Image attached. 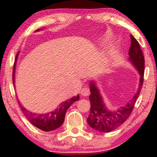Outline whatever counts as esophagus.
Wrapping results in <instances>:
<instances>
[{
  "label": "esophagus",
  "instance_id": "esophagus-1",
  "mask_svg": "<svg viewBox=\"0 0 157 157\" xmlns=\"http://www.w3.org/2000/svg\"><path fill=\"white\" fill-rule=\"evenodd\" d=\"M81 95H83V96H88L90 94V89L89 87L84 86V88H82L81 90Z\"/></svg>",
  "mask_w": 157,
  "mask_h": 157
}]
</instances>
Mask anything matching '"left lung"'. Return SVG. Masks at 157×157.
Returning a JSON list of instances; mask_svg holds the SVG:
<instances>
[{
  "label": "left lung",
  "instance_id": "1",
  "mask_svg": "<svg viewBox=\"0 0 157 157\" xmlns=\"http://www.w3.org/2000/svg\"><path fill=\"white\" fill-rule=\"evenodd\" d=\"M130 37L132 42L129 50V61L136 68L140 75L139 89L129 102L113 111L108 109L106 107L95 82L94 80L90 82L91 95H89V100L91 102V108L87 123L90 127L98 132H110L123 124L131 115L140 93L144 76V56L139 42L132 34H130Z\"/></svg>",
  "mask_w": 157,
  "mask_h": 157
}]
</instances>
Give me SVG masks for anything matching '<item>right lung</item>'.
<instances>
[{
  "mask_svg": "<svg viewBox=\"0 0 157 157\" xmlns=\"http://www.w3.org/2000/svg\"><path fill=\"white\" fill-rule=\"evenodd\" d=\"M41 30V29L35 30V32H38ZM18 52L16 56V60L14 65V69H13V84L15 83V68H16V63L18 56ZM79 99V95L77 96H74L70 98L67 100L64 101L61 103L58 107L52 111H50L48 113H33L32 111L28 110L23 106L21 104L19 100L18 101V104L20 105V107L22 110L23 114L25 116V118L28 119L29 122H30L31 124H33L34 126H35L37 128L40 129L45 132H50L55 130L62 125L65 119V115L66 111L68 107L75 102V101Z\"/></svg>",
  "mask_w": 157,
  "mask_h": 157,
  "instance_id": "1",
  "label": "right lung"
}]
</instances>
